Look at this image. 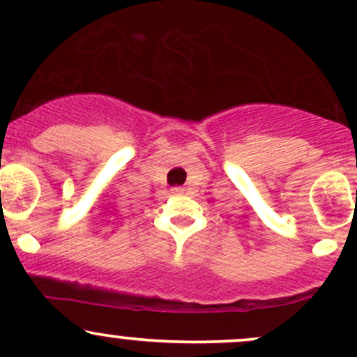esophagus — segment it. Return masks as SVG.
<instances>
[{
    "mask_svg": "<svg viewBox=\"0 0 357 357\" xmlns=\"http://www.w3.org/2000/svg\"><path fill=\"white\" fill-rule=\"evenodd\" d=\"M184 190L183 188H179V186H174V188H171V192H174V195H181Z\"/></svg>",
    "mask_w": 357,
    "mask_h": 357,
    "instance_id": "34e87169",
    "label": "esophagus"
}]
</instances>
